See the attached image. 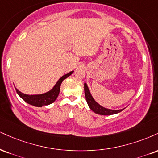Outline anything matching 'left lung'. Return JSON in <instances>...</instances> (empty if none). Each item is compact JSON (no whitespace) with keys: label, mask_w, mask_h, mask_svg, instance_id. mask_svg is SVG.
Segmentation results:
<instances>
[{"label":"left lung","mask_w":158,"mask_h":158,"mask_svg":"<svg viewBox=\"0 0 158 158\" xmlns=\"http://www.w3.org/2000/svg\"><path fill=\"white\" fill-rule=\"evenodd\" d=\"M85 98H86L87 103L88 104L89 107L95 113L98 114V115H113V114H116L120 113L122 111L123 109L121 110H110L105 108L102 106H101L100 104H98L97 102L95 101V99L93 98L92 95H91L90 90H89L88 87L86 83H85Z\"/></svg>","instance_id":"obj_1"}]
</instances>
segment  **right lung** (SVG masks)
Listing matches in <instances>:
<instances>
[{"mask_svg":"<svg viewBox=\"0 0 158 158\" xmlns=\"http://www.w3.org/2000/svg\"><path fill=\"white\" fill-rule=\"evenodd\" d=\"M73 71H72L69 73L65 74V75L62 76L60 79L57 81V82L56 83V85H54V87L51 89V90L48 91V92L45 93L43 94H37V95H28L23 94V93L19 91L18 89L15 87V90L16 92L18 93V94L20 96V97L23 99L26 103L31 104V105L35 106V107H41L43 106L48 105L51 103L54 102L56 99V98L58 97L59 94H60V86L62 82L63 81L64 79H65L66 78H68L69 76H71L73 73Z\"/></svg>","mask_w":158,"mask_h":158,"instance_id":"1","label":"right lung"}]
</instances>
